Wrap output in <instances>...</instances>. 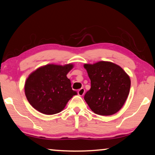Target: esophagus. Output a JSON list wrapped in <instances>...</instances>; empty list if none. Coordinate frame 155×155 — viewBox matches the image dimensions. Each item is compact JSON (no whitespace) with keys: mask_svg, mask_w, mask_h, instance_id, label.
<instances>
[{"mask_svg":"<svg viewBox=\"0 0 155 155\" xmlns=\"http://www.w3.org/2000/svg\"><path fill=\"white\" fill-rule=\"evenodd\" d=\"M84 92H85L84 89L81 88V89H80L79 90H78V95H79V96H83L84 94Z\"/></svg>","mask_w":155,"mask_h":155,"instance_id":"1","label":"esophagus"}]
</instances>
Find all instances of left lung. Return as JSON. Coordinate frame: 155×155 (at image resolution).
<instances>
[{"mask_svg": "<svg viewBox=\"0 0 155 155\" xmlns=\"http://www.w3.org/2000/svg\"><path fill=\"white\" fill-rule=\"evenodd\" d=\"M91 88L84 99L94 113L111 116L117 113L130 92V79L119 65L109 61L85 63Z\"/></svg>", "mask_w": 155, "mask_h": 155, "instance_id": "8db88e82", "label": "left lung"}]
</instances>
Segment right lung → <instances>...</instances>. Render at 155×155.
I'll use <instances>...</instances> for the list:
<instances>
[{
    "mask_svg": "<svg viewBox=\"0 0 155 155\" xmlns=\"http://www.w3.org/2000/svg\"><path fill=\"white\" fill-rule=\"evenodd\" d=\"M73 67L72 63L47 64L33 71L25 83V96L29 103L46 115L63 111L70 99L77 94L67 78Z\"/></svg>",
    "mask_w": 155,
    "mask_h": 155,
    "instance_id": "obj_1",
    "label": "right lung"
}]
</instances>
